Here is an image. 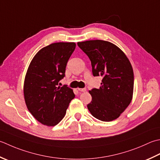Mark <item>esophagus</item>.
I'll list each match as a JSON object with an SVG mask.
<instances>
[{
	"instance_id": "esophagus-1",
	"label": "esophagus",
	"mask_w": 160,
	"mask_h": 160,
	"mask_svg": "<svg viewBox=\"0 0 160 160\" xmlns=\"http://www.w3.org/2000/svg\"><path fill=\"white\" fill-rule=\"evenodd\" d=\"M78 89L80 91V92H86L87 89L86 88H78Z\"/></svg>"
}]
</instances>
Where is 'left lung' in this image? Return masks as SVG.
Listing matches in <instances>:
<instances>
[{"label": "left lung", "instance_id": "obj_1", "mask_svg": "<svg viewBox=\"0 0 160 160\" xmlns=\"http://www.w3.org/2000/svg\"><path fill=\"white\" fill-rule=\"evenodd\" d=\"M78 45L91 60L93 76H102L99 89L89 91L92 97L87 105L93 117L112 121L119 117L132 99L134 73L126 54L107 41L90 40Z\"/></svg>", "mask_w": 160, "mask_h": 160}]
</instances>
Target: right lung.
Listing matches in <instances>:
<instances>
[{"label": "right lung", "instance_id": "1", "mask_svg": "<svg viewBox=\"0 0 160 160\" xmlns=\"http://www.w3.org/2000/svg\"><path fill=\"white\" fill-rule=\"evenodd\" d=\"M74 42L53 43L37 52L25 77L23 94L27 108L41 123L55 126L64 117L75 95L67 85L58 86L65 76Z\"/></svg>", "mask_w": 160, "mask_h": 160}]
</instances>
